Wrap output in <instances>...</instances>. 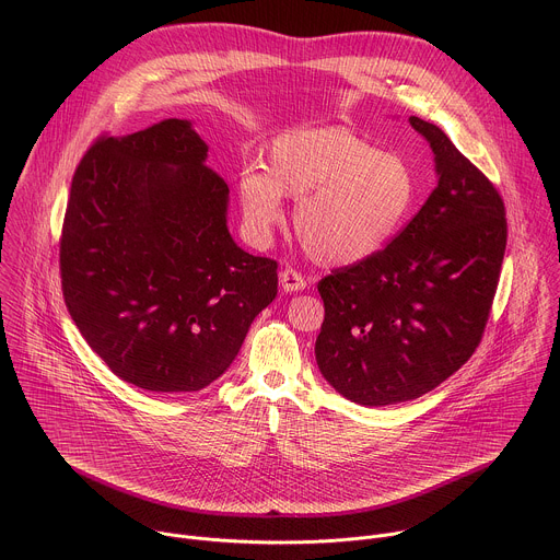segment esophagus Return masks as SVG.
Instances as JSON below:
<instances>
[{
  "label": "esophagus",
  "instance_id": "obj_1",
  "mask_svg": "<svg viewBox=\"0 0 560 560\" xmlns=\"http://www.w3.org/2000/svg\"><path fill=\"white\" fill-rule=\"evenodd\" d=\"M279 281H281V288H283L285 292H299V290H303V288L307 285L305 277H303L301 272L292 270V268L281 270V272H279Z\"/></svg>",
  "mask_w": 560,
  "mask_h": 560
}]
</instances>
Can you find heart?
Wrapping results in <instances>:
<instances>
[{"label": "heart", "instance_id": "obj_1", "mask_svg": "<svg viewBox=\"0 0 560 560\" xmlns=\"http://www.w3.org/2000/svg\"><path fill=\"white\" fill-rule=\"evenodd\" d=\"M236 195L248 234L270 238L283 219V199H296L294 232L305 253L339 268L378 255L417 203L419 182L404 156L383 152L343 126L292 128L277 135L264 171L246 166Z\"/></svg>", "mask_w": 560, "mask_h": 560}]
</instances>
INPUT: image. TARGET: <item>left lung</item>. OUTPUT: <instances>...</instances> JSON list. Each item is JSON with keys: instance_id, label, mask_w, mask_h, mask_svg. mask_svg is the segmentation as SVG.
I'll list each match as a JSON object with an SVG mask.
<instances>
[{"instance_id": "8db88e82", "label": "left lung", "mask_w": 560, "mask_h": 560, "mask_svg": "<svg viewBox=\"0 0 560 560\" xmlns=\"http://www.w3.org/2000/svg\"><path fill=\"white\" fill-rule=\"evenodd\" d=\"M434 152L436 188L385 250L318 281L314 354L348 401H412L481 343L508 244L505 206L434 124L410 117Z\"/></svg>"}]
</instances>
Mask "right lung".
Returning a JSON list of instances; mask_svg holds the SVG:
<instances>
[{"label":"right lung","instance_id":"right-lung-1","mask_svg":"<svg viewBox=\"0 0 560 560\" xmlns=\"http://www.w3.org/2000/svg\"><path fill=\"white\" fill-rule=\"evenodd\" d=\"M190 119L100 139L70 186L63 301L93 352L148 392H199L277 296V261L228 230L230 190Z\"/></svg>","mask_w":560,"mask_h":560}]
</instances>
